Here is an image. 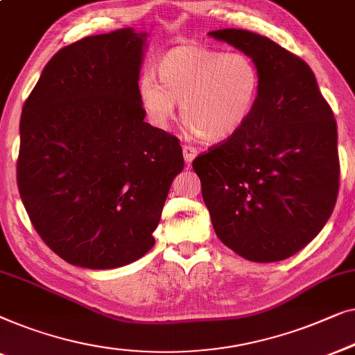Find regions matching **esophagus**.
I'll use <instances>...</instances> for the list:
<instances>
[{"label":"esophagus","mask_w":355,"mask_h":355,"mask_svg":"<svg viewBox=\"0 0 355 355\" xmlns=\"http://www.w3.org/2000/svg\"><path fill=\"white\" fill-rule=\"evenodd\" d=\"M198 156V149L194 148V146H191V144H184L183 146V157H184V161H187L188 164H191L193 162V159Z\"/></svg>","instance_id":"1"}]
</instances>
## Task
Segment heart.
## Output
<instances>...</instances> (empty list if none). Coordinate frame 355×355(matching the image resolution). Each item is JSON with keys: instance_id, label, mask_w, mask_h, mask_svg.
Segmentation results:
<instances>
[{"instance_id": "obj_1", "label": "heart", "mask_w": 355, "mask_h": 355, "mask_svg": "<svg viewBox=\"0 0 355 355\" xmlns=\"http://www.w3.org/2000/svg\"><path fill=\"white\" fill-rule=\"evenodd\" d=\"M157 78L139 82V101L159 128L171 125L180 103L183 122L206 141H223L241 130L261 94V71L248 54L198 43L178 44L156 62Z\"/></svg>"}]
</instances>
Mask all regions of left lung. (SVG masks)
I'll return each mask as SVG.
<instances>
[{
    "instance_id": "8db88e82",
    "label": "left lung",
    "mask_w": 355,
    "mask_h": 355,
    "mask_svg": "<svg viewBox=\"0 0 355 355\" xmlns=\"http://www.w3.org/2000/svg\"><path fill=\"white\" fill-rule=\"evenodd\" d=\"M209 35L254 59L262 85L246 125L193 161L202 199L218 239L238 256L283 261L320 233L336 204V121L296 54L248 30Z\"/></svg>"
}]
</instances>
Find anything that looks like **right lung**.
Listing matches in <instances>:
<instances>
[{
  "label": "right lung",
  "mask_w": 355,
  "mask_h": 355,
  "mask_svg": "<svg viewBox=\"0 0 355 355\" xmlns=\"http://www.w3.org/2000/svg\"><path fill=\"white\" fill-rule=\"evenodd\" d=\"M144 46L133 28L64 46L22 107L19 193L37 233L72 266L106 270L143 257L183 171L178 138L144 122Z\"/></svg>",
  "instance_id": "add662e5"
}]
</instances>
